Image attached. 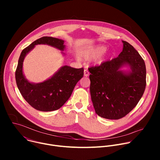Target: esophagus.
Masks as SVG:
<instances>
[{"instance_id":"esophagus-1","label":"esophagus","mask_w":160,"mask_h":160,"mask_svg":"<svg viewBox=\"0 0 160 160\" xmlns=\"http://www.w3.org/2000/svg\"><path fill=\"white\" fill-rule=\"evenodd\" d=\"M83 73H84V76H85V77H88V75H89V72H88V71L87 69H85V70H84Z\"/></svg>"}]
</instances>
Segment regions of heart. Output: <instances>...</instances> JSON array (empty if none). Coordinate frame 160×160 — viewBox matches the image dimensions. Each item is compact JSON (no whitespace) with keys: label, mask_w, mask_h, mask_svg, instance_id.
Returning a JSON list of instances; mask_svg holds the SVG:
<instances>
[{"label":"heart","mask_w":160,"mask_h":160,"mask_svg":"<svg viewBox=\"0 0 160 160\" xmlns=\"http://www.w3.org/2000/svg\"><path fill=\"white\" fill-rule=\"evenodd\" d=\"M106 51V48L103 45H98L96 46L88 47L82 49L80 52V56L85 59H88L91 58H98L96 59V62L98 64H101L104 61V56L103 54Z\"/></svg>","instance_id":"obj_1"}]
</instances>
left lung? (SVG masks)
<instances>
[{"label": "left lung", "instance_id": "8db88e82", "mask_svg": "<svg viewBox=\"0 0 160 160\" xmlns=\"http://www.w3.org/2000/svg\"><path fill=\"white\" fill-rule=\"evenodd\" d=\"M119 56L90 67V91L97 115L118 120L128 114L141 99L146 85V69L144 59L126 41ZM125 65L130 66L128 73L120 70Z\"/></svg>", "mask_w": 160, "mask_h": 160}]
</instances>
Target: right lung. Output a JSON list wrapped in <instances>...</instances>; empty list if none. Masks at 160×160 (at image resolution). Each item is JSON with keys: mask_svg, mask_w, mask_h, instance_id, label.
Here are the masks:
<instances>
[{"mask_svg": "<svg viewBox=\"0 0 160 160\" xmlns=\"http://www.w3.org/2000/svg\"><path fill=\"white\" fill-rule=\"evenodd\" d=\"M48 44L64 51V40L51 37H43L22 51L15 72L16 84L25 101L33 108L41 111H52L59 109L71 96L77 82L83 76V68L68 66L61 67L51 78L43 82H28L22 73V62L25 56L35 45Z\"/></svg>", "mask_w": 160, "mask_h": 160, "instance_id": "right-lung-1", "label": "right lung"}]
</instances>
